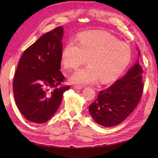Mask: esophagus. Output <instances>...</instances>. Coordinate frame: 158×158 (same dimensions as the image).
<instances>
[{"mask_svg":"<svg viewBox=\"0 0 158 158\" xmlns=\"http://www.w3.org/2000/svg\"><path fill=\"white\" fill-rule=\"evenodd\" d=\"M73 88L77 89H82L83 88H82V86H81V85H74Z\"/></svg>","mask_w":158,"mask_h":158,"instance_id":"34e87169","label":"esophagus"}]
</instances>
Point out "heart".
<instances>
[{"instance_id": "b5f03b06", "label": "heart", "mask_w": 158, "mask_h": 158, "mask_svg": "<svg viewBox=\"0 0 158 158\" xmlns=\"http://www.w3.org/2000/svg\"><path fill=\"white\" fill-rule=\"evenodd\" d=\"M77 43L72 40L62 51L61 63L66 69H76L88 58V66L78 70L70 77L73 83L89 84L100 79L105 83L115 80L131 60V51L124 43L103 31L79 34Z\"/></svg>"}]
</instances>
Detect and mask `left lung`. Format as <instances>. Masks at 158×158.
Here are the masks:
<instances>
[{
  "label": "left lung",
  "mask_w": 158,
  "mask_h": 158,
  "mask_svg": "<svg viewBox=\"0 0 158 158\" xmlns=\"http://www.w3.org/2000/svg\"><path fill=\"white\" fill-rule=\"evenodd\" d=\"M142 71L139 62H136L122 78L100 91L98 98L89 106V113L95 122L106 127H114L134 111L144 89Z\"/></svg>",
  "instance_id": "8db88e82"
}]
</instances>
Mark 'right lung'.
<instances>
[{"instance_id":"add662e5","label":"right lung","mask_w":158,"mask_h":158,"mask_svg":"<svg viewBox=\"0 0 158 158\" xmlns=\"http://www.w3.org/2000/svg\"><path fill=\"white\" fill-rule=\"evenodd\" d=\"M63 28L45 33L26 49L13 81L14 99L26 119L44 123L60 106L69 85H60L64 76L60 70Z\"/></svg>"}]
</instances>
